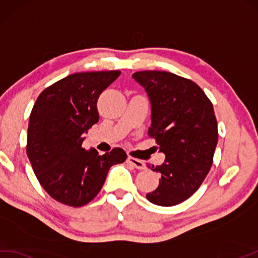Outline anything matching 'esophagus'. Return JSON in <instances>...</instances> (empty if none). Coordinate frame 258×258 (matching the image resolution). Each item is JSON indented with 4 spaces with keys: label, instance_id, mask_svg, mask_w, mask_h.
Here are the masks:
<instances>
[{
    "label": "esophagus",
    "instance_id": "obj_1",
    "mask_svg": "<svg viewBox=\"0 0 258 258\" xmlns=\"http://www.w3.org/2000/svg\"><path fill=\"white\" fill-rule=\"evenodd\" d=\"M127 162L133 165V167H135L136 169H138V170H144L146 168V164H145L144 161H142V160L136 159V158H133V157H128Z\"/></svg>",
    "mask_w": 258,
    "mask_h": 258
}]
</instances>
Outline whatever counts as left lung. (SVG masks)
<instances>
[{
	"label": "left lung",
	"instance_id": "1",
	"mask_svg": "<svg viewBox=\"0 0 258 258\" xmlns=\"http://www.w3.org/2000/svg\"><path fill=\"white\" fill-rule=\"evenodd\" d=\"M133 77L151 102L148 135L165 154L161 165L151 167L161 181L147 199L173 207L198 191L213 163L219 139L213 105L196 83L175 74L144 71Z\"/></svg>",
	"mask_w": 258,
	"mask_h": 258
}]
</instances>
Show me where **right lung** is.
I'll return each mask as SVG.
<instances>
[{
	"mask_svg": "<svg viewBox=\"0 0 258 258\" xmlns=\"http://www.w3.org/2000/svg\"><path fill=\"white\" fill-rule=\"evenodd\" d=\"M120 71L76 73L44 89L34 104L26 153L43 188L56 201L79 208L94 200L108 171L122 163L121 148L99 156L83 148L84 134L98 122L97 100Z\"/></svg>",
	"mask_w": 258,
	"mask_h": 258,
	"instance_id": "1",
	"label": "right lung"
}]
</instances>
